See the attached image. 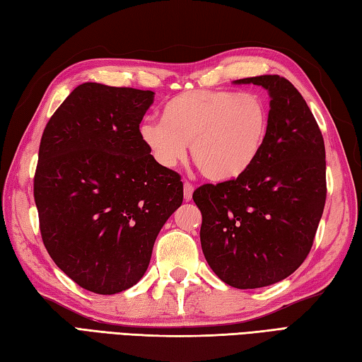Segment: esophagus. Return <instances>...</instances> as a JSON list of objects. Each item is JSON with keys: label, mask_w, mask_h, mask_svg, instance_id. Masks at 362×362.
<instances>
[{"label": "esophagus", "mask_w": 362, "mask_h": 362, "mask_svg": "<svg viewBox=\"0 0 362 362\" xmlns=\"http://www.w3.org/2000/svg\"><path fill=\"white\" fill-rule=\"evenodd\" d=\"M192 194H194V186H192V182L184 181V200H192Z\"/></svg>", "instance_id": "34e87169"}]
</instances>
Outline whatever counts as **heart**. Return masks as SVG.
Instances as JSON below:
<instances>
[{
	"label": "heart",
	"mask_w": 362,
	"mask_h": 362,
	"mask_svg": "<svg viewBox=\"0 0 362 362\" xmlns=\"http://www.w3.org/2000/svg\"><path fill=\"white\" fill-rule=\"evenodd\" d=\"M162 120H145L139 137L164 168L192 160L204 178L233 181L252 168L267 142L270 110L257 93L195 88L168 100Z\"/></svg>",
	"instance_id": "obj_1"
}]
</instances>
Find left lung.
I'll return each instance as SVG.
<instances>
[{
	"mask_svg": "<svg viewBox=\"0 0 362 362\" xmlns=\"http://www.w3.org/2000/svg\"><path fill=\"white\" fill-rule=\"evenodd\" d=\"M235 83L269 90L267 142L245 175L203 184L192 198L214 274L238 289H257L293 274L311 252L327 200L325 144L291 81L264 75Z\"/></svg>",
	"mask_w": 362,
	"mask_h": 362,
	"instance_id": "1",
	"label": "left lung"
}]
</instances>
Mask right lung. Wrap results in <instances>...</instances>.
<instances>
[{
	"instance_id": "add662e5",
	"label": "right lung",
	"mask_w": 362,
	"mask_h": 362,
	"mask_svg": "<svg viewBox=\"0 0 362 362\" xmlns=\"http://www.w3.org/2000/svg\"><path fill=\"white\" fill-rule=\"evenodd\" d=\"M153 97L84 83L40 139L34 202L43 245L95 293L127 291L144 276L160 228L182 203L180 173L159 165L139 137Z\"/></svg>"
}]
</instances>
